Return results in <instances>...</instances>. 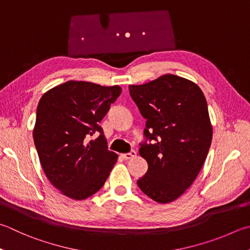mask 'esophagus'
<instances>
[{
	"mask_svg": "<svg viewBox=\"0 0 250 250\" xmlns=\"http://www.w3.org/2000/svg\"><path fill=\"white\" fill-rule=\"evenodd\" d=\"M121 156H122V158H124V160H131V158H133V157L137 156V152H135V151H131L130 153L122 154Z\"/></svg>",
	"mask_w": 250,
	"mask_h": 250,
	"instance_id": "1",
	"label": "esophagus"
}]
</instances>
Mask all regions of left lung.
Returning a JSON list of instances; mask_svg holds the SVG:
<instances>
[{"label": "left lung", "mask_w": 250, "mask_h": 250, "mask_svg": "<svg viewBox=\"0 0 250 250\" xmlns=\"http://www.w3.org/2000/svg\"><path fill=\"white\" fill-rule=\"evenodd\" d=\"M130 96L146 119L140 155L146 174L139 188L158 203L179 198L200 172L210 149L212 125L201 88L193 82L165 74L143 85H130Z\"/></svg>", "instance_id": "1"}]
</instances>
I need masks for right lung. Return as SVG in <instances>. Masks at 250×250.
Wrapping results in <instances>:
<instances>
[{"instance_id":"1","label":"right lung","mask_w":250,"mask_h":250,"mask_svg":"<svg viewBox=\"0 0 250 250\" xmlns=\"http://www.w3.org/2000/svg\"><path fill=\"white\" fill-rule=\"evenodd\" d=\"M121 87L69 81L40 98L34 142L42 169L54 187L74 200L96 193L109 176L118 155L108 149L99 122ZM100 137L85 143L96 131Z\"/></svg>"}]
</instances>
